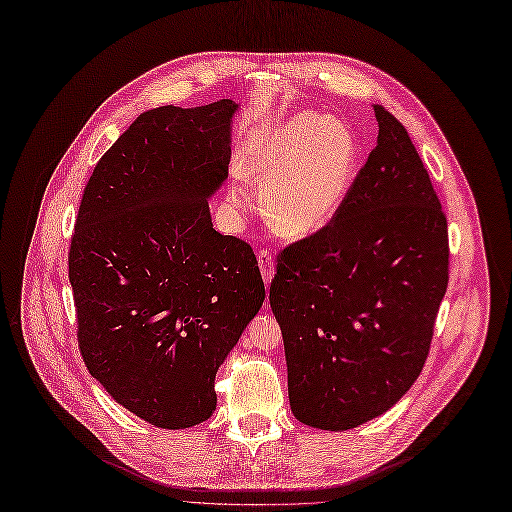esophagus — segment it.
Wrapping results in <instances>:
<instances>
[{"mask_svg":"<svg viewBox=\"0 0 512 512\" xmlns=\"http://www.w3.org/2000/svg\"><path fill=\"white\" fill-rule=\"evenodd\" d=\"M258 267H260L262 280H265V284H271L275 271H273V258H271L269 250H258Z\"/></svg>","mask_w":512,"mask_h":512,"instance_id":"1","label":"esophagus"}]
</instances>
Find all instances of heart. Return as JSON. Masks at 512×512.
Returning a JSON list of instances; mask_svg holds the SVG:
<instances>
[{"label": "heart", "instance_id": "heart-1", "mask_svg": "<svg viewBox=\"0 0 512 512\" xmlns=\"http://www.w3.org/2000/svg\"><path fill=\"white\" fill-rule=\"evenodd\" d=\"M359 160V145L348 126L322 113L286 119L245 153L241 175L262 192L269 226L288 239L312 237L327 226L346 200ZM235 207L250 196L235 185Z\"/></svg>", "mask_w": 512, "mask_h": 512}]
</instances>
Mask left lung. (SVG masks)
<instances>
[{
    "label": "left lung",
    "instance_id": "obj_1",
    "mask_svg": "<svg viewBox=\"0 0 512 512\" xmlns=\"http://www.w3.org/2000/svg\"><path fill=\"white\" fill-rule=\"evenodd\" d=\"M378 145L335 218L277 256L290 408L346 431L395 406L421 374L448 286V226L406 128L374 106Z\"/></svg>",
    "mask_w": 512,
    "mask_h": 512
}]
</instances>
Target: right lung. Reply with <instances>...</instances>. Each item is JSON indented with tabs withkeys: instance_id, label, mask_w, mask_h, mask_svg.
Wrapping results in <instances>:
<instances>
[{
	"instance_id": "obj_1",
	"label": "right lung",
	"mask_w": 512,
	"mask_h": 512,
	"mask_svg": "<svg viewBox=\"0 0 512 512\" xmlns=\"http://www.w3.org/2000/svg\"><path fill=\"white\" fill-rule=\"evenodd\" d=\"M237 108L136 117L96 164L74 222L83 361L117 404L162 429L213 414L218 367L265 301L252 247L220 235L207 203L228 175Z\"/></svg>"
}]
</instances>
